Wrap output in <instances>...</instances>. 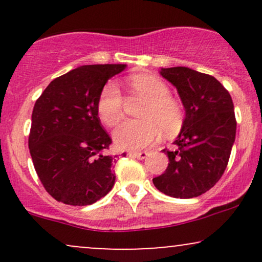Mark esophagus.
<instances>
[{"instance_id": "obj_1", "label": "esophagus", "mask_w": 262, "mask_h": 262, "mask_svg": "<svg viewBox=\"0 0 262 262\" xmlns=\"http://www.w3.org/2000/svg\"><path fill=\"white\" fill-rule=\"evenodd\" d=\"M130 158H134V159H139V160H143V159H145L146 156H148L149 154L146 151H141V152H129L128 154Z\"/></svg>"}]
</instances>
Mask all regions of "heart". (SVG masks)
<instances>
[{
    "instance_id": "b5f03b06",
    "label": "heart",
    "mask_w": 262,
    "mask_h": 262,
    "mask_svg": "<svg viewBox=\"0 0 262 262\" xmlns=\"http://www.w3.org/2000/svg\"><path fill=\"white\" fill-rule=\"evenodd\" d=\"M133 92L145 103L140 107L137 121L122 123L114 130L113 140L119 149L141 150L165 134H173L183 121L182 107L170 97L166 83L151 75H134L130 79ZM124 100L121 90L113 81L104 85L97 102V112L101 121L108 127H114L123 118Z\"/></svg>"
}]
</instances>
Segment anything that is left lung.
I'll return each mask as SVG.
<instances>
[{
    "mask_svg": "<svg viewBox=\"0 0 262 262\" xmlns=\"http://www.w3.org/2000/svg\"><path fill=\"white\" fill-rule=\"evenodd\" d=\"M160 75L177 93L185 119L173 144L164 149L169 166L152 179L155 187L175 198H193L219 181L235 141L236 121L229 92L215 77L185 66L161 68Z\"/></svg>",
    "mask_w": 262,
    "mask_h": 262,
    "instance_id": "8db88e82",
    "label": "left lung"
}]
</instances>
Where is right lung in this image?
<instances>
[{"mask_svg": "<svg viewBox=\"0 0 262 262\" xmlns=\"http://www.w3.org/2000/svg\"><path fill=\"white\" fill-rule=\"evenodd\" d=\"M125 68L79 66L53 80L35 102L29 151L39 180L59 202L89 206L113 187L116 160L104 154L112 139L101 125L97 102L107 81Z\"/></svg>", "mask_w": 262, "mask_h": 262, "instance_id": "add662e5", "label": "right lung"}]
</instances>
